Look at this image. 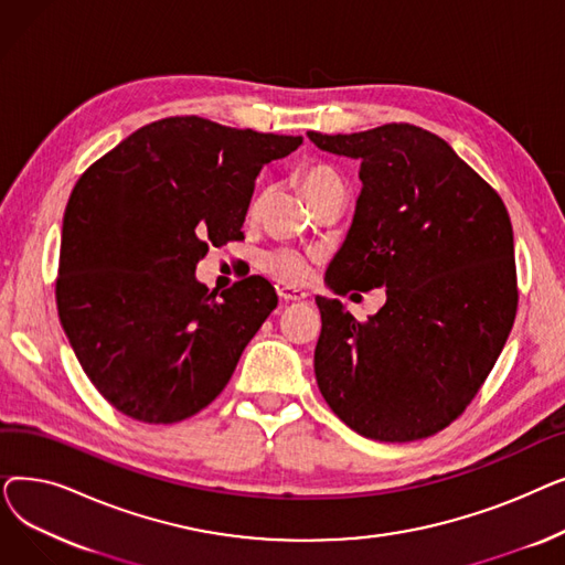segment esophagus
<instances>
[{
  "instance_id": "obj_1",
  "label": "esophagus",
  "mask_w": 565,
  "mask_h": 565,
  "mask_svg": "<svg viewBox=\"0 0 565 565\" xmlns=\"http://www.w3.org/2000/svg\"><path fill=\"white\" fill-rule=\"evenodd\" d=\"M279 298L284 302H302V300H307V290L292 288V286H281L279 288Z\"/></svg>"
}]
</instances>
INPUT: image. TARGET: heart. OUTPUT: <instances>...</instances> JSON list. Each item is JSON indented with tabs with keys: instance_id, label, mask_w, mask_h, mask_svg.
<instances>
[{
	"instance_id": "obj_1",
	"label": "heart",
	"mask_w": 565,
	"mask_h": 565,
	"mask_svg": "<svg viewBox=\"0 0 565 565\" xmlns=\"http://www.w3.org/2000/svg\"><path fill=\"white\" fill-rule=\"evenodd\" d=\"M324 183H341L339 175L330 169V167H309L302 173V190L305 194L324 185ZM263 270L270 275L273 279L281 281V284H290V286H300L309 279L311 275V256L298 252V249H277L270 252L267 256H263L260 260Z\"/></svg>"
}]
</instances>
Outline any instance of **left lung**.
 <instances>
[{
	"label": "left lung",
	"instance_id": "1",
	"mask_svg": "<svg viewBox=\"0 0 565 565\" xmlns=\"http://www.w3.org/2000/svg\"><path fill=\"white\" fill-rule=\"evenodd\" d=\"M307 135L320 151L362 162L352 226L324 281L339 295L387 288V302L369 320L316 298L318 390L369 439L430 437L479 394L513 328L518 275L507 205L424 128Z\"/></svg>",
	"mask_w": 565,
	"mask_h": 565
}]
</instances>
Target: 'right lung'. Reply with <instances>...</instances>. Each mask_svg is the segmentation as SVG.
<instances>
[{
    "label": "right lung",
    "mask_w": 565,
    "mask_h": 565,
    "mask_svg": "<svg viewBox=\"0 0 565 565\" xmlns=\"http://www.w3.org/2000/svg\"><path fill=\"white\" fill-rule=\"evenodd\" d=\"M302 137L169 116L126 137L75 183L62 231L56 309L86 377L143 424L211 405L279 302L252 275L220 298L196 281L207 247L241 241L263 164Z\"/></svg>",
    "instance_id": "right-lung-1"
}]
</instances>
